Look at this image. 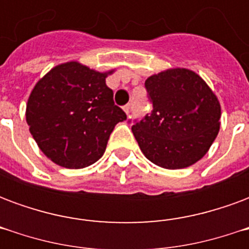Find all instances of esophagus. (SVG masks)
<instances>
[{"label":"esophagus","mask_w":249,"mask_h":249,"mask_svg":"<svg viewBox=\"0 0 249 249\" xmlns=\"http://www.w3.org/2000/svg\"><path fill=\"white\" fill-rule=\"evenodd\" d=\"M123 109H124V112L126 114L129 113V112H130V104H126V105H124V107H123Z\"/></svg>","instance_id":"esophagus-1"}]
</instances>
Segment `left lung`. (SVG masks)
Instances as JSON below:
<instances>
[{
  "label": "left lung",
  "mask_w": 249,
  "mask_h": 249,
  "mask_svg": "<svg viewBox=\"0 0 249 249\" xmlns=\"http://www.w3.org/2000/svg\"><path fill=\"white\" fill-rule=\"evenodd\" d=\"M152 112L133 120L132 132L148 160L181 169L208 152L220 129V104L195 71L169 69L145 81ZM132 123V120H129Z\"/></svg>",
  "instance_id": "left-lung-1"
}]
</instances>
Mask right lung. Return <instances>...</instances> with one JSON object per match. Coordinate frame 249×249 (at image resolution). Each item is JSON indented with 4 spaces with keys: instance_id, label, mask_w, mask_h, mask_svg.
Segmentation results:
<instances>
[{
    "instance_id": "obj_1",
    "label": "right lung",
    "mask_w": 249,
    "mask_h": 249,
    "mask_svg": "<svg viewBox=\"0 0 249 249\" xmlns=\"http://www.w3.org/2000/svg\"><path fill=\"white\" fill-rule=\"evenodd\" d=\"M107 74L71 61L53 68L36 84L26 121L53 162L65 168L92 165L104 155L114 125L126 120L114 105Z\"/></svg>"
}]
</instances>
